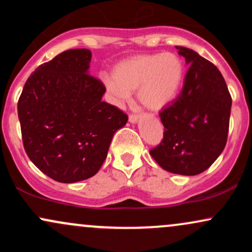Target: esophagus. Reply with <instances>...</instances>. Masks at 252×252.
I'll return each mask as SVG.
<instances>
[{
    "mask_svg": "<svg viewBox=\"0 0 252 252\" xmlns=\"http://www.w3.org/2000/svg\"><path fill=\"white\" fill-rule=\"evenodd\" d=\"M137 121H138L137 115H130V116H129V122L130 123L135 124V123H137Z\"/></svg>",
    "mask_w": 252,
    "mask_h": 252,
    "instance_id": "1",
    "label": "esophagus"
}]
</instances>
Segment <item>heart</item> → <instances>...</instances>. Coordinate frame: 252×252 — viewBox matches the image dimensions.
I'll return each instance as SVG.
<instances>
[{"mask_svg":"<svg viewBox=\"0 0 252 252\" xmlns=\"http://www.w3.org/2000/svg\"><path fill=\"white\" fill-rule=\"evenodd\" d=\"M184 78V65L174 53L136 56L118 63L105 85L116 104L137 90V99L150 111H161L174 99Z\"/></svg>","mask_w":252,"mask_h":252,"instance_id":"obj_1","label":"heart"}]
</instances>
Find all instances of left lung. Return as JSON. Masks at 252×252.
Wrapping results in <instances>:
<instances>
[{
  "label": "left lung",
  "instance_id": "left-lung-1",
  "mask_svg": "<svg viewBox=\"0 0 252 252\" xmlns=\"http://www.w3.org/2000/svg\"><path fill=\"white\" fill-rule=\"evenodd\" d=\"M176 50L189 71L180 94L160 112L163 140L150 155L167 172L190 176L206 170L224 150L232 99L212 63L189 48Z\"/></svg>",
  "mask_w": 252,
  "mask_h": 252
}]
</instances>
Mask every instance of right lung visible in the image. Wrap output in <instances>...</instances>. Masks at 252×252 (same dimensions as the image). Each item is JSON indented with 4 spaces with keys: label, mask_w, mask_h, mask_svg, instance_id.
<instances>
[{
    "label": "right lung",
    "mask_w": 252,
    "mask_h": 252,
    "mask_svg": "<svg viewBox=\"0 0 252 252\" xmlns=\"http://www.w3.org/2000/svg\"><path fill=\"white\" fill-rule=\"evenodd\" d=\"M91 58L90 50L77 48L40 65L17 103L28 158L63 184L96 174L114 134L128 122L123 111L102 100L105 86L89 74Z\"/></svg>",
    "instance_id": "1"
}]
</instances>
